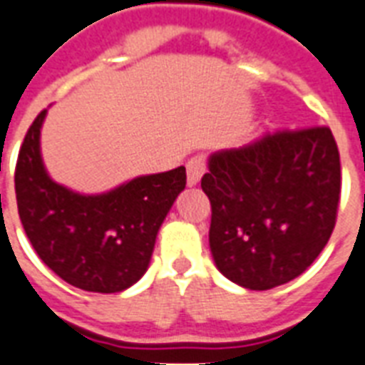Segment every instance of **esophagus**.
Segmentation results:
<instances>
[{"instance_id": "34e87169", "label": "esophagus", "mask_w": 365, "mask_h": 365, "mask_svg": "<svg viewBox=\"0 0 365 365\" xmlns=\"http://www.w3.org/2000/svg\"><path fill=\"white\" fill-rule=\"evenodd\" d=\"M206 172V160L202 155H195L187 160V185L193 187L200 182V178Z\"/></svg>"}]
</instances>
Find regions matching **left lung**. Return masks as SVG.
<instances>
[{"label":"left lung","mask_w":365,"mask_h":365,"mask_svg":"<svg viewBox=\"0 0 365 365\" xmlns=\"http://www.w3.org/2000/svg\"><path fill=\"white\" fill-rule=\"evenodd\" d=\"M200 187L210 199V252L223 277L271 289L305 272L328 244L341 193L328 126L267 134L210 155Z\"/></svg>","instance_id":"1"}]
</instances>
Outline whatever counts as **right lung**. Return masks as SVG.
<instances>
[{
  "mask_svg": "<svg viewBox=\"0 0 365 365\" xmlns=\"http://www.w3.org/2000/svg\"><path fill=\"white\" fill-rule=\"evenodd\" d=\"M43 110L20 148L14 191L31 246L45 265L85 292L117 294L145 274L155 239L185 189V166L85 195L54 182L41 157Z\"/></svg>",
  "mask_w": 365,
  "mask_h": 365,
  "instance_id": "1",
  "label": "right lung"
}]
</instances>
